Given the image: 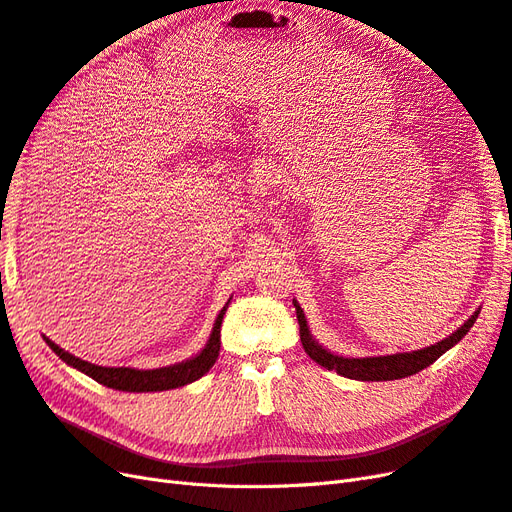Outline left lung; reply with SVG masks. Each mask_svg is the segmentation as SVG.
Instances as JSON below:
<instances>
[{
	"label": "left lung",
	"instance_id": "8db88e82",
	"mask_svg": "<svg viewBox=\"0 0 512 512\" xmlns=\"http://www.w3.org/2000/svg\"><path fill=\"white\" fill-rule=\"evenodd\" d=\"M296 306V315H298V324H300V341L304 352L309 354L317 364L328 369V371H337L343 377L349 379H358V382H390V379H401L407 375H414L422 369H427L429 364H433L442 354H446L450 347H455L470 328L474 326V321L478 317V311L465 321V324L452 332L448 339L435 343L431 347L418 349V352H403V354H392V356H371V358H343L328 352L326 347H321L309 332V326H306V317L304 311L300 309V304L294 300Z\"/></svg>",
	"mask_w": 512,
	"mask_h": 512
}]
</instances>
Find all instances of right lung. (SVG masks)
Instances as JSON below:
<instances>
[{
	"label": "right lung",
	"mask_w": 512,
	"mask_h": 512,
	"mask_svg": "<svg viewBox=\"0 0 512 512\" xmlns=\"http://www.w3.org/2000/svg\"><path fill=\"white\" fill-rule=\"evenodd\" d=\"M227 306H229V302L223 306L221 313H218L206 347H203L195 358L171 364V367H160V369H150V371L130 369V367H98V364H92V362L81 360L77 356L64 352V349L60 345H55L51 339H47V337H42V339L47 341V345L66 364L85 373L87 377L96 379V382L102 386L113 388V390H124V392H160V390H171V388H180V386L191 384L214 367L218 352H221V324H223V315L227 311Z\"/></svg>",
	"instance_id": "right-lung-1"
}]
</instances>
